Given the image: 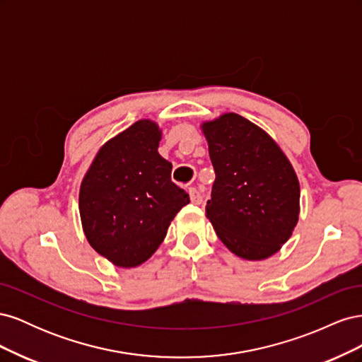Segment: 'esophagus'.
Masks as SVG:
<instances>
[{"label": "esophagus", "mask_w": 362, "mask_h": 362, "mask_svg": "<svg viewBox=\"0 0 362 362\" xmlns=\"http://www.w3.org/2000/svg\"><path fill=\"white\" fill-rule=\"evenodd\" d=\"M189 194H190V201L193 202V204H196V205H199V204H202V199H204V196H202V193L198 190V189H194V187H192L190 190H189Z\"/></svg>", "instance_id": "esophagus-1"}]
</instances>
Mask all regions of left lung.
I'll list each match as a JSON object with an SVG mask.
<instances>
[{"label":"left lung","instance_id":"obj_1","mask_svg":"<svg viewBox=\"0 0 362 362\" xmlns=\"http://www.w3.org/2000/svg\"><path fill=\"white\" fill-rule=\"evenodd\" d=\"M216 180L205 213L233 254L264 259L290 238L299 218V181L273 139L226 113L202 125Z\"/></svg>","mask_w":362,"mask_h":362}]
</instances>
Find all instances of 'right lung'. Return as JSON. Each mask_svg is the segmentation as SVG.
Returning a JSON list of instances; mask_svg holds the SVG:
<instances>
[{
  "instance_id": "add662e5",
  "label": "right lung",
  "mask_w": 362,
  "mask_h": 362,
  "mask_svg": "<svg viewBox=\"0 0 362 362\" xmlns=\"http://www.w3.org/2000/svg\"><path fill=\"white\" fill-rule=\"evenodd\" d=\"M160 139L157 124L139 120L107 141L81 182L84 234L115 266L145 262L163 243L172 218L190 202L170 180L172 163L157 151Z\"/></svg>"
}]
</instances>
